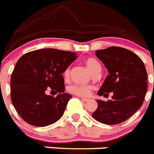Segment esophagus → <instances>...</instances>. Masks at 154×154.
Segmentation results:
<instances>
[{
    "label": "esophagus",
    "mask_w": 154,
    "mask_h": 154,
    "mask_svg": "<svg viewBox=\"0 0 154 154\" xmlns=\"http://www.w3.org/2000/svg\"><path fill=\"white\" fill-rule=\"evenodd\" d=\"M82 100L83 102H88L89 101V99H86V98H82Z\"/></svg>",
    "instance_id": "1"
}]
</instances>
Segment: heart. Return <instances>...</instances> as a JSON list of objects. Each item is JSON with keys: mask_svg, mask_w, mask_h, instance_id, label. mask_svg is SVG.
<instances>
[{"mask_svg": "<svg viewBox=\"0 0 154 154\" xmlns=\"http://www.w3.org/2000/svg\"><path fill=\"white\" fill-rule=\"evenodd\" d=\"M85 63L92 75L101 71V65L99 63L98 60L94 57H89V58L86 59ZM69 73H70V68L67 67L63 72V76L66 79L69 76ZM92 90L93 88L90 85H80V84H74L69 88V91L71 94L82 97H89Z\"/></svg>", "mask_w": 154, "mask_h": 154, "instance_id": "heart-1", "label": "heart"}]
</instances>
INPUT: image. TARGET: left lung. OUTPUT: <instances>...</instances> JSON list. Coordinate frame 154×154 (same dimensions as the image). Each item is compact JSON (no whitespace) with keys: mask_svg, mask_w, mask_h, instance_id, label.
Returning <instances> with one entry per match:
<instances>
[{"mask_svg":"<svg viewBox=\"0 0 154 154\" xmlns=\"http://www.w3.org/2000/svg\"><path fill=\"white\" fill-rule=\"evenodd\" d=\"M109 75L98 91V95L112 100H97L98 107L92 117L108 125L121 124L129 119L142 106L147 90V74L141 59L127 48L118 46L96 51Z\"/></svg>","mask_w":154,"mask_h":154,"instance_id":"obj_1","label":"left lung"}]
</instances>
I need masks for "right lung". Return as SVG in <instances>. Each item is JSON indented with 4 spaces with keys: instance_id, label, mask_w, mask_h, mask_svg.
<instances>
[{
    "instance_id": "1",
    "label": "right lung",
    "mask_w": 154,
    "mask_h": 154,
    "mask_svg": "<svg viewBox=\"0 0 154 154\" xmlns=\"http://www.w3.org/2000/svg\"><path fill=\"white\" fill-rule=\"evenodd\" d=\"M76 58L75 52L44 48L26 53L19 59L11 76V101L25 122L45 127L61 118L72 98L64 93L62 73ZM48 89L59 95H47Z\"/></svg>"
}]
</instances>
